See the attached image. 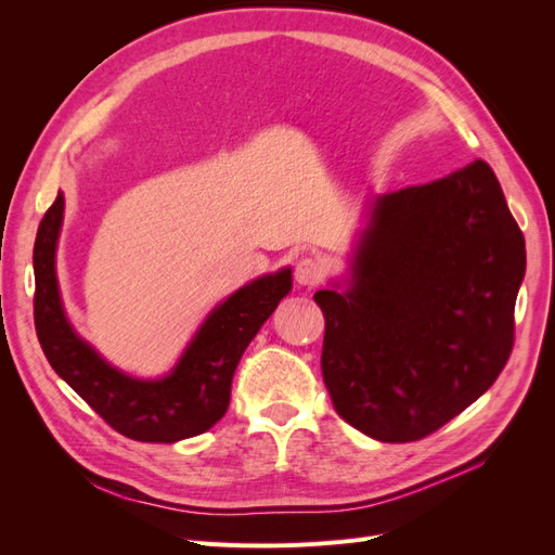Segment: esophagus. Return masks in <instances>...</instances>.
<instances>
[{"label": "esophagus", "instance_id": "34e87169", "mask_svg": "<svg viewBox=\"0 0 555 555\" xmlns=\"http://www.w3.org/2000/svg\"><path fill=\"white\" fill-rule=\"evenodd\" d=\"M294 275L300 287H314V284L322 280V266H319L314 259H300L296 263Z\"/></svg>", "mask_w": 555, "mask_h": 555}]
</instances>
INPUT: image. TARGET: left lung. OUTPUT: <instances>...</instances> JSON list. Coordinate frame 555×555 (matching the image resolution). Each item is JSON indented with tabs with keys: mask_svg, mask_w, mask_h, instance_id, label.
I'll return each mask as SVG.
<instances>
[{
	"mask_svg": "<svg viewBox=\"0 0 555 555\" xmlns=\"http://www.w3.org/2000/svg\"><path fill=\"white\" fill-rule=\"evenodd\" d=\"M524 275V233L486 162L373 196L347 275L314 294L335 412L379 442L451 422L509 359Z\"/></svg>",
	"mask_w": 555,
	"mask_h": 555,
	"instance_id": "left-lung-1",
	"label": "left lung"
}]
</instances>
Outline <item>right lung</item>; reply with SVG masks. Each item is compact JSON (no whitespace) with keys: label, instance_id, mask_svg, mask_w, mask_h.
<instances>
[{"label":"right lung","instance_id":"add662e5","mask_svg":"<svg viewBox=\"0 0 555 555\" xmlns=\"http://www.w3.org/2000/svg\"><path fill=\"white\" fill-rule=\"evenodd\" d=\"M64 192H57L35 243V324L53 371L117 430L139 442L194 438L224 416L231 382L247 345L292 292V266L249 280L220 300L169 373L137 377L106 361L66 314L57 280Z\"/></svg>","mask_w":555,"mask_h":555}]
</instances>
